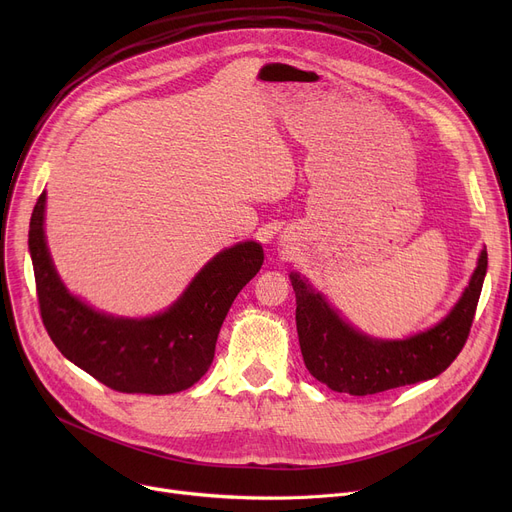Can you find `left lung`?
<instances>
[{"mask_svg":"<svg viewBox=\"0 0 512 512\" xmlns=\"http://www.w3.org/2000/svg\"><path fill=\"white\" fill-rule=\"evenodd\" d=\"M486 270L488 251L483 249L469 286L450 313L436 326L402 340L371 338L359 332L340 317L309 280L292 272L290 282L297 294V332L305 367L330 390L353 396L378 394L436 378L463 351Z\"/></svg>","mask_w":512,"mask_h":512,"instance_id":"obj_1","label":"left lung"}]
</instances>
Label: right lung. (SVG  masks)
<instances>
[{
  "instance_id": "1",
  "label": "right lung",
  "mask_w": 512,
  "mask_h": 512,
  "mask_svg": "<svg viewBox=\"0 0 512 512\" xmlns=\"http://www.w3.org/2000/svg\"><path fill=\"white\" fill-rule=\"evenodd\" d=\"M45 199L43 191L33 209L29 251L43 326L58 351L107 388L126 394H174L197 384L213 361L236 294L261 270L259 242L220 251L166 311L116 317L64 286L45 240Z\"/></svg>"
}]
</instances>
